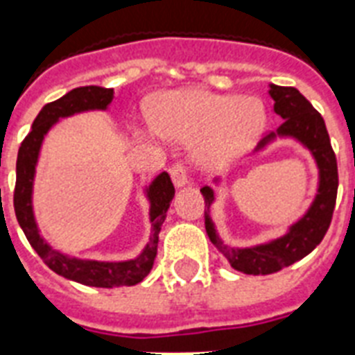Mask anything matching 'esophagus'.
Masks as SVG:
<instances>
[{
	"label": "esophagus",
	"instance_id": "obj_1",
	"mask_svg": "<svg viewBox=\"0 0 355 355\" xmlns=\"http://www.w3.org/2000/svg\"><path fill=\"white\" fill-rule=\"evenodd\" d=\"M169 175L173 178V184L177 186V188H182L188 184V169L184 164H175V166L169 167Z\"/></svg>",
	"mask_w": 355,
	"mask_h": 355
}]
</instances>
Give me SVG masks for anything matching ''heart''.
<instances>
[{
    "label": "heart",
    "instance_id": "b5f03b06",
    "mask_svg": "<svg viewBox=\"0 0 355 355\" xmlns=\"http://www.w3.org/2000/svg\"><path fill=\"white\" fill-rule=\"evenodd\" d=\"M155 127L164 138L197 141L202 166L219 167L248 150L267 123L261 99L205 90L171 92L156 103Z\"/></svg>",
    "mask_w": 355,
    "mask_h": 355
}]
</instances>
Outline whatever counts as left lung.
Here are the masks:
<instances>
[{"label": "left lung", "mask_w": 355, "mask_h": 355, "mask_svg": "<svg viewBox=\"0 0 355 355\" xmlns=\"http://www.w3.org/2000/svg\"><path fill=\"white\" fill-rule=\"evenodd\" d=\"M269 94L275 99V112L284 119L276 132H269L258 144V150L272 141L276 136H289L298 139L304 147H308L319 167V191L308 214L289 228L286 236L275 241L256 245L248 248L227 247L217 236L216 227L211 223L210 206L214 202V189L205 186L200 193L205 197V225L210 241L223 252L234 269L245 275H272L284 267H289L313 250L330 228L334 208H336L337 175L336 153L331 149L330 136L326 130L324 119L313 105L293 86L269 85Z\"/></svg>", "instance_id": "1"}]
</instances>
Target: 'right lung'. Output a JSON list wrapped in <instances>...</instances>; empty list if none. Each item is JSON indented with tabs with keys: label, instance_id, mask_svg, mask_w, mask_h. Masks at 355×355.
I'll return each instance as SVG.
<instances>
[{
	"label": "right lung",
	"instance_id": "obj_1",
	"mask_svg": "<svg viewBox=\"0 0 355 355\" xmlns=\"http://www.w3.org/2000/svg\"><path fill=\"white\" fill-rule=\"evenodd\" d=\"M112 88L101 86H80L68 92L57 101L47 103L36 116L31 132L19 145L18 160H16V188H14V211L19 227L24 230L27 241L35 248L36 254L44 259V263L57 275L68 280L79 282L92 287H121L136 286L149 275L155 263L158 250V234L166 221L167 208L175 197V186L167 173H160L147 188V197L150 202V237L144 252L138 258L128 261H94V259L69 258L66 254L53 250L38 234V227L33 216V180L35 167L40 153V145L47 130L60 118H68L85 110H105L112 103Z\"/></svg>",
	"mask_w": 355,
	"mask_h": 355
}]
</instances>
